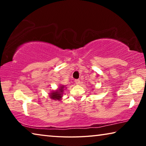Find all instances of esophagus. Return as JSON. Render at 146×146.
<instances>
[{
	"instance_id": "34e87169",
	"label": "esophagus",
	"mask_w": 146,
	"mask_h": 146,
	"mask_svg": "<svg viewBox=\"0 0 146 146\" xmlns=\"http://www.w3.org/2000/svg\"><path fill=\"white\" fill-rule=\"evenodd\" d=\"M75 84H79L80 83V80H79V79H77V80H75Z\"/></svg>"
}]
</instances>
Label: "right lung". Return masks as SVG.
Listing matches in <instances>:
<instances>
[{"label":"right lung","mask_w":146,"mask_h":146,"mask_svg":"<svg viewBox=\"0 0 146 146\" xmlns=\"http://www.w3.org/2000/svg\"><path fill=\"white\" fill-rule=\"evenodd\" d=\"M66 89H67L66 86L60 85L58 86L57 90L55 91H51L50 93H49V98L53 100H61L64 95V91Z\"/></svg>","instance_id":"1"}]
</instances>
